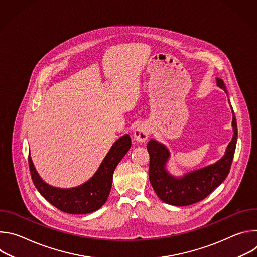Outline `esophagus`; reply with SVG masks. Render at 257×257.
<instances>
[{"label": "esophagus", "instance_id": "obj_1", "mask_svg": "<svg viewBox=\"0 0 257 257\" xmlns=\"http://www.w3.org/2000/svg\"><path fill=\"white\" fill-rule=\"evenodd\" d=\"M149 134H150V127L149 125L146 124H141L139 125L135 131H134V138L136 141L142 143L144 142L146 139L149 138Z\"/></svg>", "mask_w": 257, "mask_h": 257}]
</instances>
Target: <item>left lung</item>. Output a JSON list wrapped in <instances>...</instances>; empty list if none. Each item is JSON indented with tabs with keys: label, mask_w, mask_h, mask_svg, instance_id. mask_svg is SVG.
<instances>
[{
	"label": "left lung",
	"mask_w": 257,
	"mask_h": 257,
	"mask_svg": "<svg viewBox=\"0 0 257 257\" xmlns=\"http://www.w3.org/2000/svg\"><path fill=\"white\" fill-rule=\"evenodd\" d=\"M216 84L228 94L222 79L216 78ZM232 112L234 134L224 157L212 165L189 172L183 177H175L166 170L170 158V152L166 146L155 139L149 141L148 152L151 159L149 176L151 184L160 199L171 205L186 206L204 199L222 184L230 172L238 137L237 122L233 108Z\"/></svg>",
	"instance_id": "1"
}]
</instances>
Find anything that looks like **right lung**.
<instances>
[{"mask_svg":"<svg viewBox=\"0 0 257 257\" xmlns=\"http://www.w3.org/2000/svg\"><path fill=\"white\" fill-rule=\"evenodd\" d=\"M130 148L131 138L125 134L112 145L96 173L87 182L68 189L47 184L36 172L29 154L28 164L33 184L51 204L64 212L72 214L93 212L105 203L112 188L114 171Z\"/></svg>","mask_w":257,"mask_h":257,"instance_id":"right-lung-1","label":"right lung"}]
</instances>
